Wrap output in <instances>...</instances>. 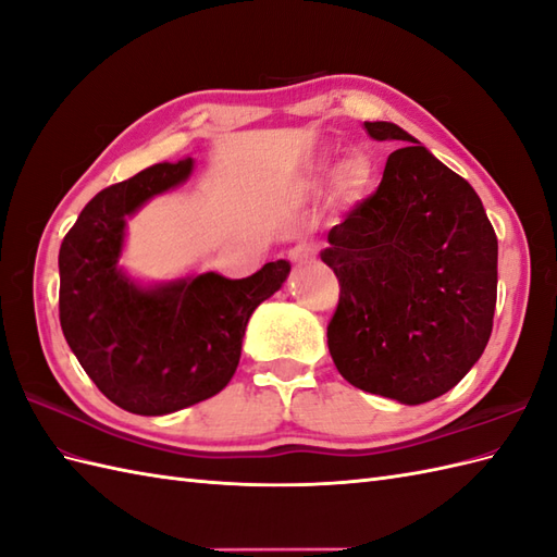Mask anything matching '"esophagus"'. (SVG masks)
<instances>
[{
  "label": "esophagus",
  "mask_w": 557,
  "mask_h": 557,
  "mask_svg": "<svg viewBox=\"0 0 557 557\" xmlns=\"http://www.w3.org/2000/svg\"><path fill=\"white\" fill-rule=\"evenodd\" d=\"M289 256L294 263H308V261H315V249L308 247V244H299V247H294L289 251Z\"/></svg>",
  "instance_id": "34e87169"
}]
</instances>
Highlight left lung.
<instances>
[{
    "label": "left lung",
    "mask_w": 557,
    "mask_h": 557,
    "mask_svg": "<svg viewBox=\"0 0 557 557\" xmlns=\"http://www.w3.org/2000/svg\"><path fill=\"white\" fill-rule=\"evenodd\" d=\"M366 131L406 147L320 251L339 280L327 346L346 382L418 406L454 389L484 354L498 239L468 180L394 123Z\"/></svg>",
    "instance_id": "1"
}]
</instances>
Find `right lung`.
I'll use <instances>...</instances> for the list:
<instances>
[{
	"label": "right lung",
	"instance_id": "obj_1",
	"mask_svg": "<svg viewBox=\"0 0 557 557\" xmlns=\"http://www.w3.org/2000/svg\"><path fill=\"white\" fill-rule=\"evenodd\" d=\"M191 163H157L101 189L59 249L63 337L97 389L135 416H168L223 392L251 313L292 270L280 258L244 280L201 273L159 287L123 273L125 215L185 183Z\"/></svg>",
	"mask_w": 557,
	"mask_h": 557
}]
</instances>
